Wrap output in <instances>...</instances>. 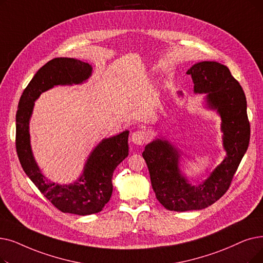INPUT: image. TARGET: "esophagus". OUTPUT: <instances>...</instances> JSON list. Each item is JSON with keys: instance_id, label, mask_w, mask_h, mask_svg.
<instances>
[{"instance_id": "1", "label": "esophagus", "mask_w": 263, "mask_h": 263, "mask_svg": "<svg viewBox=\"0 0 263 263\" xmlns=\"http://www.w3.org/2000/svg\"><path fill=\"white\" fill-rule=\"evenodd\" d=\"M130 140L135 145H143L147 140V136H146V133L143 130H138V131H135L131 134Z\"/></svg>"}]
</instances>
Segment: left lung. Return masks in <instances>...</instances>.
<instances>
[{"instance_id": "1", "label": "left lung", "mask_w": 263, "mask_h": 263, "mask_svg": "<svg viewBox=\"0 0 263 263\" xmlns=\"http://www.w3.org/2000/svg\"><path fill=\"white\" fill-rule=\"evenodd\" d=\"M187 74L195 85L193 92L205 95V106L220 116L226 157L206 179L195 185L181 172V152L175 145L159 136L145 146L142 155L156 198L166 210L175 212L203 210L224 195L250 136L246 97L229 68L216 61H202L193 64Z\"/></svg>"}]
</instances>
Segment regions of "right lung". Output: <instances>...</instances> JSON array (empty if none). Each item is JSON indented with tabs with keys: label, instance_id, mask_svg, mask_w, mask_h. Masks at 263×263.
<instances>
[{
	"label": "right lung",
	"instance_id": "right-lung-1",
	"mask_svg": "<svg viewBox=\"0 0 263 263\" xmlns=\"http://www.w3.org/2000/svg\"><path fill=\"white\" fill-rule=\"evenodd\" d=\"M92 75V65L74 58H54L42 66L22 93L16 115V148L25 173L54 206L63 213L79 216L96 214L109 201L112 173L129 155V131L103 139L88 156L74 182L61 185L43 174L31 147L30 119L34 102L55 86L86 83Z\"/></svg>",
	"mask_w": 263,
	"mask_h": 263
}]
</instances>
